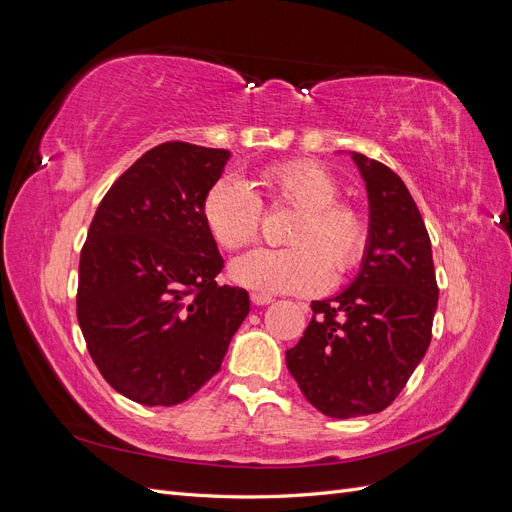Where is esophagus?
Here are the masks:
<instances>
[{
	"label": "esophagus",
	"mask_w": 512,
	"mask_h": 512,
	"mask_svg": "<svg viewBox=\"0 0 512 512\" xmlns=\"http://www.w3.org/2000/svg\"><path fill=\"white\" fill-rule=\"evenodd\" d=\"M250 299H252V303H254V305H258V307L273 303V297H269V294H262V292H254Z\"/></svg>",
	"instance_id": "esophagus-1"
}]
</instances>
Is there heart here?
<instances>
[{
    "instance_id": "obj_1",
    "label": "heart",
    "mask_w": 512,
    "mask_h": 512,
    "mask_svg": "<svg viewBox=\"0 0 512 512\" xmlns=\"http://www.w3.org/2000/svg\"><path fill=\"white\" fill-rule=\"evenodd\" d=\"M273 203L299 209L288 232L290 247H258L232 260L230 277L262 294H307L320 290L329 271L339 277L359 265L367 226L352 207L337 203L339 185L327 168L297 160L260 175ZM200 215L215 243L226 250L252 243L260 230V200L239 177H220L203 196Z\"/></svg>"
}]
</instances>
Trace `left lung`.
Listing matches in <instances>:
<instances>
[{"label": "left lung", "mask_w": 512, "mask_h": 512, "mask_svg": "<svg viewBox=\"0 0 512 512\" xmlns=\"http://www.w3.org/2000/svg\"><path fill=\"white\" fill-rule=\"evenodd\" d=\"M367 190L361 269L286 352L309 404L331 418L382 412L404 389L431 342L438 284L431 241L406 183L389 166L350 151Z\"/></svg>", "instance_id": "1"}]
</instances>
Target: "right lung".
<instances>
[{
	"instance_id": "obj_1",
	"label": "right lung",
	"mask_w": 512,
	"mask_h": 512,
	"mask_svg": "<svg viewBox=\"0 0 512 512\" xmlns=\"http://www.w3.org/2000/svg\"><path fill=\"white\" fill-rule=\"evenodd\" d=\"M228 160L226 149L153 147L91 220L76 316L104 380L136 404L192 397L218 374L250 314V294L215 282L224 258L200 215Z\"/></svg>"
}]
</instances>
